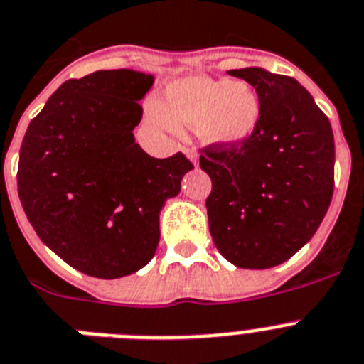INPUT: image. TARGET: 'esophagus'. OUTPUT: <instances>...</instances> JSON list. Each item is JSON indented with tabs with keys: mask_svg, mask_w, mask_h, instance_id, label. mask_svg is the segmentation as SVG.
<instances>
[{
	"mask_svg": "<svg viewBox=\"0 0 364 364\" xmlns=\"http://www.w3.org/2000/svg\"><path fill=\"white\" fill-rule=\"evenodd\" d=\"M184 152H186V156L193 161L195 166H198V154H197V151H195V149H184Z\"/></svg>",
	"mask_w": 364,
	"mask_h": 364,
	"instance_id": "34e87169",
	"label": "esophagus"
}]
</instances>
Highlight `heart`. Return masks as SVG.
I'll list each match as a JSON object with an SVG mask.
<instances>
[{"label":"heart","mask_w":364,"mask_h":364,"mask_svg":"<svg viewBox=\"0 0 364 364\" xmlns=\"http://www.w3.org/2000/svg\"><path fill=\"white\" fill-rule=\"evenodd\" d=\"M145 117L154 129L178 134V125H197L208 144H241L254 134L262 119V102L245 80L212 79L206 75L173 80L164 105L149 99Z\"/></svg>","instance_id":"b5f03b06"}]
</instances>
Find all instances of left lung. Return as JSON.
<instances>
[{
    "label": "left lung",
    "mask_w": 364,
    "mask_h": 364,
    "mask_svg": "<svg viewBox=\"0 0 364 364\" xmlns=\"http://www.w3.org/2000/svg\"><path fill=\"white\" fill-rule=\"evenodd\" d=\"M256 88L262 119L241 144L200 149L212 178L210 234L220 256L241 269L287 262L321 226L333 197L330 119L296 79L263 68L230 70Z\"/></svg>",
    "instance_id": "obj_1"
}]
</instances>
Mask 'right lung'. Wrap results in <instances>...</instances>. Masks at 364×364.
<instances>
[{
	"instance_id": "1",
	"label": "right lung",
	"mask_w": 364,
	"mask_h": 364,
	"mask_svg": "<svg viewBox=\"0 0 364 364\" xmlns=\"http://www.w3.org/2000/svg\"><path fill=\"white\" fill-rule=\"evenodd\" d=\"M154 77L101 70L66 80L27 127L18 195L43 243L68 265L114 279L147 265L160 210L193 164L152 158L136 144L139 107Z\"/></svg>"
}]
</instances>
